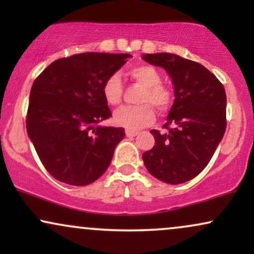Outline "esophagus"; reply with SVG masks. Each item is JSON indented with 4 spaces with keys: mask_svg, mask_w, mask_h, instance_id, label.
<instances>
[{
    "mask_svg": "<svg viewBox=\"0 0 254 254\" xmlns=\"http://www.w3.org/2000/svg\"><path fill=\"white\" fill-rule=\"evenodd\" d=\"M125 135H127V137H135V136L138 135V132H137V131L127 129V130H125Z\"/></svg>",
    "mask_w": 254,
    "mask_h": 254,
    "instance_id": "esophagus-1",
    "label": "esophagus"
}]
</instances>
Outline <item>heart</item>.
Segmentation results:
<instances>
[{
  "label": "heart",
  "mask_w": 254,
  "mask_h": 254,
  "mask_svg": "<svg viewBox=\"0 0 254 254\" xmlns=\"http://www.w3.org/2000/svg\"><path fill=\"white\" fill-rule=\"evenodd\" d=\"M127 75L141 84L143 90L139 93L136 106H124L115 112V122L119 127L137 130L151 124L155 119V110L167 112L173 104V93L161 83L160 71L149 64L131 66ZM123 83L117 74L110 75L103 84L105 101L111 106H117L123 99Z\"/></svg>",
  "instance_id": "obj_1"
}]
</instances>
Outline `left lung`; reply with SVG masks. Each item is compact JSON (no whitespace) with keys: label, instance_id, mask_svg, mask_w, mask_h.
<instances>
[{"label":"left lung","instance_id":"1","mask_svg":"<svg viewBox=\"0 0 254 254\" xmlns=\"http://www.w3.org/2000/svg\"><path fill=\"white\" fill-rule=\"evenodd\" d=\"M142 58L167 70L176 94L164 125L167 131H150L155 145L142 155L144 165L161 182H189L206 167L224 135L226 90L211 71L193 61L165 52Z\"/></svg>","mask_w":254,"mask_h":254}]
</instances>
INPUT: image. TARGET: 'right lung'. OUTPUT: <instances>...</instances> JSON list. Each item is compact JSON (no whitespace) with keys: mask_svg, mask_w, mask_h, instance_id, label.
Listing matches in <instances>:
<instances>
[{"mask_svg":"<svg viewBox=\"0 0 254 254\" xmlns=\"http://www.w3.org/2000/svg\"><path fill=\"white\" fill-rule=\"evenodd\" d=\"M129 54L84 52L52 62L34 80L26 127L45 170L60 182L92 184L106 172L123 127H99L112 113L103 95Z\"/></svg>","mask_w":254,"mask_h":254,"instance_id":"obj_1","label":"right lung"}]
</instances>
